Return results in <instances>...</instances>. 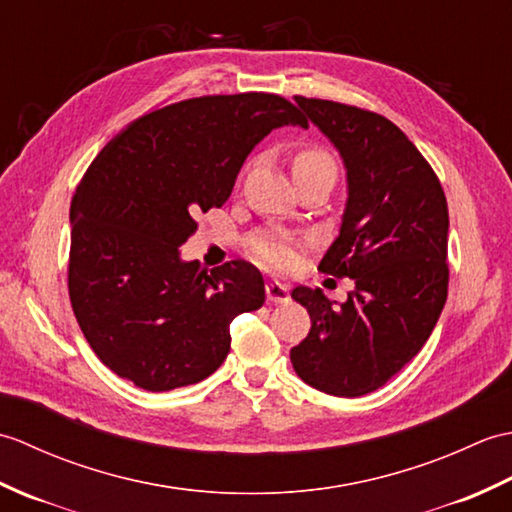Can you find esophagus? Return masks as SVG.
Wrapping results in <instances>:
<instances>
[{"mask_svg": "<svg viewBox=\"0 0 512 512\" xmlns=\"http://www.w3.org/2000/svg\"><path fill=\"white\" fill-rule=\"evenodd\" d=\"M266 297H268V301H273V303H284V301L290 299L288 286L279 284V281H270V284H266Z\"/></svg>", "mask_w": 512, "mask_h": 512, "instance_id": "esophagus-1", "label": "esophagus"}]
</instances>
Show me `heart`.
<instances>
[{
  "label": "heart",
  "instance_id": "obj_1",
  "mask_svg": "<svg viewBox=\"0 0 512 512\" xmlns=\"http://www.w3.org/2000/svg\"><path fill=\"white\" fill-rule=\"evenodd\" d=\"M334 171L336 165L334 158L319 147H306L301 149L299 154L292 160V176H299V173H310V171ZM253 255L259 262L277 268V270H290L297 266V246L288 235L281 233H264L253 239Z\"/></svg>",
  "mask_w": 512,
  "mask_h": 512
}]
</instances>
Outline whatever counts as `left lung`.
<instances>
[{
	"mask_svg": "<svg viewBox=\"0 0 512 512\" xmlns=\"http://www.w3.org/2000/svg\"><path fill=\"white\" fill-rule=\"evenodd\" d=\"M339 149L347 171L341 233L319 270L354 279L341 306L317 288L292 299L312 328L290 350L301 380L330 396L383 387L427 343L449 290V209L436 171L400 129L376 112L295 96Z\"/></svg>",
	"mask_w": 512,
	"mask_h": 512,
	"instance_id": "1",
	"label": "left lung"
}]
</instances>
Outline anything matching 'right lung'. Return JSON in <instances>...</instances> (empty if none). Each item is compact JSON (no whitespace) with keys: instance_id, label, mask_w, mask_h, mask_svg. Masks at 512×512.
I'll list each match as a JSON object with an SVG mask.
<instances>
[{"instance_id":"add662e5","label":"right lung","mask_w":512,"mask_h":512,"mask_svg":"<svg viewBox=\"0 0 512 512\" xmlns=\"http://www.w3.org/2000/svg\"><path fill=\"white\" fill-rule=\"evenodd\" d=\"M308 127L284 96H200L138 118L107 143L70 206L68 290L101 363L147 391L211 376L231 321L262 308L259 270L237 259L202 270L180 246L200 211L228 200L239 169L273 129Z\"/></svg>"}]
</instances>
